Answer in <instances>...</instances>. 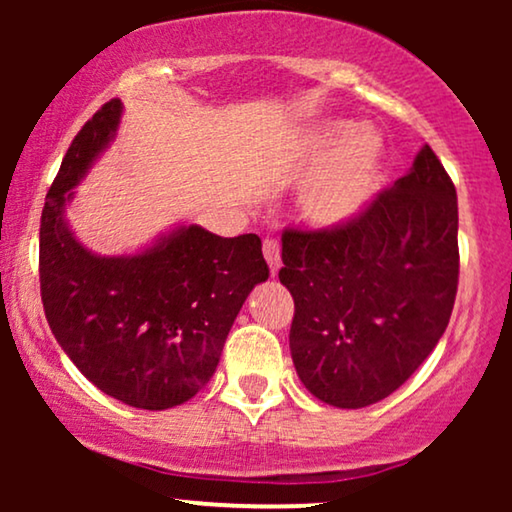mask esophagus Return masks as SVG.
Segmentation results:
<instances>
[{
	"label": "esophagus",
	"instance_id": "obj_1",
	"mask_svg": "<svg viewBox=\"0 0 512 512\" xmlns=\"http://www.w3.org/2000/svg\"><path fill=\"white\" fill-rule=\"evenodd\" d=\"M263 256H265V261H268V265H270L272 275H277L279 265H282V254H279V242L275 240V237L268 235L263 240Z\"/></svg>",
	"mask_w": 512,
	"mask_h": 512
}]
</instances>
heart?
I'll return each mask as SVG.
<instances>
[{
    "label": "heart",
    "instance_id": "obj_1",
    "mask_svg": "<svg viewBox=\"0 0 512 512\" xmlns=\"http://www.w3.org/2000/svg\"><path fill=\"white\" fill-rule=\"evenodd\" d=\"M305 160L319 167L305 186V216L317 226H342L375 195L382 142L368 128L352 132L349 123H326L307 137Z\"/></svg>",
    "mask_w": 512,
    "mask_h": 512
}]
</instances>
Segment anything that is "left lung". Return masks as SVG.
Instances as JSON below:
<instances>
[{
    "label": "left lung",
    "instance_id": "8db88e82",
    "mask_svg": "<svg viewBox=\"0 0 512 512\" xmlns=\"http://www.w3.org/2000/svg\"><path fill=\"white\" fill-rule=\"evenodd\" d=\"M457 191L431 146L342 226L282 233L300 382L366 408L408 382L443 338L459 284Z\"/></svg>",
    "mask_w": 512,
    "mask_h": 512
}]
</instances>
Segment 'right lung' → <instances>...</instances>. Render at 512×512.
Segmentation results:
<instances>
[{
  "label": "right lung",
  "mask_w": 512,
  "mask_h": 512,
  "mask_svg": "<svg viewBox=\"0 0 512 512\" xmlns=\"http://www.w3.org/2000/svg\"><path fill=\"white\" fill-rule=\"evenodd\" d=\"M121 100H109L72 139L48 188L39 228L46 321L74 366L132 408L167 410L212 380L249 291L270 275L261 237L184 226L137 256L102 258L62 219L72 188L111 142Z\"/></svg>",
  "instance_id": "obj_1"
}]
</instances>
